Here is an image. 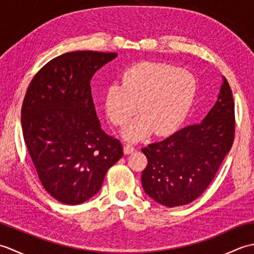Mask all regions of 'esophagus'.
<instances>
[{
    "instance_id": "obj_1",
    "label": "esophagus",
    "mask_w": 254,
    "mask_h": 254,
    "mask_svg": "<svg viewBox=\"0 0 254 254\" xmlns=\"http://www.w3.org/2000/svg\"><path fill=\"white\" fill-rule=\"evenodd\" d=\"M133 152H135V148H134L132 145H124L123 147V153L126 155H128V154H132Z\"/></svg>"
}]
</instances>
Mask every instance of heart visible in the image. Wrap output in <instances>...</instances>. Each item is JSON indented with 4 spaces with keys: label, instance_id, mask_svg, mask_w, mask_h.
<instances>
[{
    "label": "heart",
    "instance_id": "b5f03b06",
    "mask_svg": "<svg viewBox=\"0 0 254 254\" xmlns=\"http://www.w3.org/2000/svg\"><path fill=\"white\" fill-rule=\"evenodd\" d=\"M196 79L191 73L167 63L143 62L127 68L120 83H112L105 91L108 118L116 127H123L135 115L122 136L136 142L154 131L166 135L186 120L195 100Z\"/></svg>",
    "mask_w": 254,
    "mask_h": 254
}]
</instances>
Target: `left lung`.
I'll return each instance as SVG.
<instances>
[{
	"label": "left lung",
	"instance_id": "1",
	"mask_svg": "<svg viewBox=\"0 0 254 254\" xmlns=\"http://www.w3.org/2000/svg\"><path fill=\"white\" fill-rule=\"evenodd\" d=\"M217 100L198 124L142 148L148 164L142 172L145 193L167 207L193 202L206 190L228 154L235 135V105L223 76Z\"/></svg>",
	"mask_w": 254,
	"mask_h": 254
}]
</instances>
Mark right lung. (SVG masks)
<instances>
[{
    "label": "right lung",
    "mask_w": 254,
    "mask_h": 254,
    "mask_svg": "<svg viewBox=\"0 0 254 254\" xmlns=\"http://www.w3.org/2000/svg\"><path fill=\"white\" fill-rule=\"evenodd\" d=\"M117 53L73 51L48 62L32 78L21 107V128L40 182L63 204L77 205L100 190L123 156L102 131L91 97L94 74Z\"/></svg>",
    "instance_id": "obj_1"
}]
</instances>
